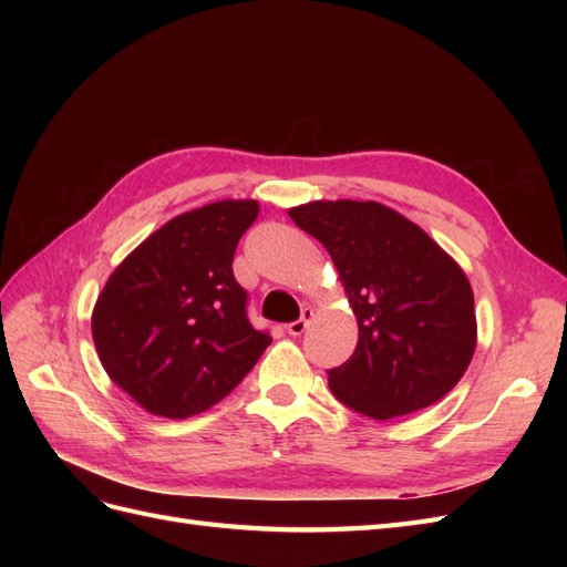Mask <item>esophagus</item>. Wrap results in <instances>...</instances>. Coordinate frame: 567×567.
Instances as JSON below:
<instances>
[{"mask_svg": "<svg viewBox=\"0 0 567 567\" xmlns=\"http://www.w3.org/2000/svg\"><path fill=\"white\" fill-rule=\"evenodd\" d=\"M312 317H315V310H312V307H305V310H302V317H300V319H296V321H290V323L286 326V331H288L290 336H302V333H305V329H307V323L312 321Z\"/></svg>", "mask_w": 567, "mask_h": 567, "instance_id": "34e87169", "label": "esophagus"}]
</instances>
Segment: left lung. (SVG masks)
Here are the masks:
<instances>
[{
	"mask_svg": "<svg viewBox=\"0 0 567 567\" xmlns=\"http://www.w3.org/2000/svg\"><path fill=\"white\" fill-rule=\"evenodd\" d=\"M340 274L359 326L336 398L371 419L414 414L466 373L477 340L463 269L414 221L375 200H315L288 210Z\"/></svg>",
	"mask_w": 567,
	"mask_h": 567,
	"instance_id": "obj_1",
	"label": "left lung"
}]
</instances>
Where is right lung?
Wrapping results in <instances>:
<instances>
[{"label":"right lung","instance_id":"add662e5","mask_svg":"<svg viewBox=\"0 0 567 567\" xmlns=\"http://www.w3.org/2000/svg\"><path fill=\"white\" fill-rule=\"evenodd\" d=\"M255 200H217L169 219L111 274L92 338L111 381L146 411L188 419L246 379L271 342L234 279Z\"/></svg>","mask_w":567,"mask_h":567}]
</instances>
